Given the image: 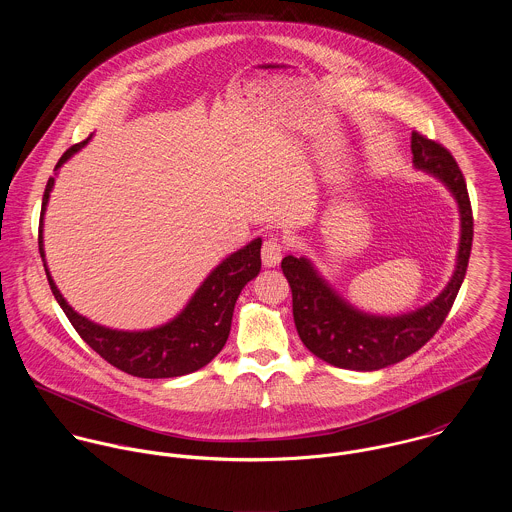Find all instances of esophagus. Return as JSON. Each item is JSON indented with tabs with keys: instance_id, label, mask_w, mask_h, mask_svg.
Listing matches in <instances>:
<instances>
[{
	"instance_id": "esophagus-1",
	"label": "esophagus",
	"mask_w": 512,
	"mask_h": 512,
	"mask_svg": "<svg viewBox=\"0 0 512 512\" xmlns=\"http://www.w3.org/2000/svg\"><path fill=\"white\" fill-rule=\"evenodd\" d=\"M282 256H284V244H282L276 236L268 238V240L264 242V246H262V262H264V266H266V268L278 266L280 260H282Z\"/></svg>"
}]
</instances>
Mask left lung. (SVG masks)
I'll return each instance as SVG.
<instances>
[{
  "mask_svg": "<svg viewBox=\"0 0 512 512\" xmlns=\"http://www.w3.org/2000/svg\"><path fill=\"white\" fill-rule=\"evenodd\" d=\"M412 163L436 177L459 211V246L447 286L430 303L402 315H374L349 303L301 254L282 260L290 282L293 321L301 343L321 361L349 370H380L422 349L445 321L463 284L473 242V215L465 179L443 146L412 132Z\"/></svg>",
  "mask_w": 512,
  "mask_h": 512,
  "instance_id": "1",
  "label": "left lung"
}]
</instances>
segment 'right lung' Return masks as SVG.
Masks as SVG:
<instances>
[{
  "mask_svg": "<svg viewBox=\"0 0 512 512\" xmlns=\"http://www.w3.org/2000/svg\"><path fill=\"white\" fill-rule=\"evenodd\" d=\"M92 138V136H90ZM88 140L67 149L55 167V177L59 169L73 157L76 151L86 146ZM55 177L49 179L43 195L41 226H39V252L47 272L49 286L55 299L67 313L76 333L110 365L140 378H173L191 374L209 365L226 343L234 305L244 286L260 274V248L262 238L250 240L246 246L238 248L226 256L219 266H215L201 286L189 297L185 307L167 323L151 329L126 331L112 329L90 321L88 317L74 311L73 305L59 292L45 260L43 244V219L49 205L51 191L55 187Z\"/></svg>",
  "mask_w": 512,
  "mask_h": 512,
  "instance_id": "1",
  "label": "right lung"
}]
</instances>
